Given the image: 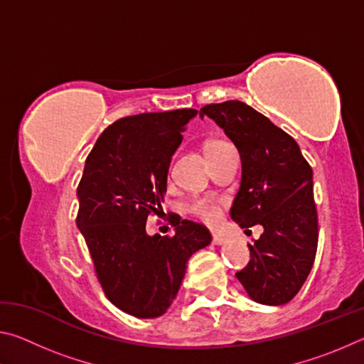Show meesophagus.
I'll use <instances>...</instances> for the list:
<instances>
[{
    "label": "esophagus",
    "mask_w": 364,
    "mask_h": 364,
    "mask_svg": "<svg viewBox=\"0 0 364 364\" xmlns=\"http://www.w3.org/2000/svg\"><path fill=\"white\" fill-rule=\"evenodd\" d=\"M212 242H213L215 245L225 244V242H226V237L221 236V234H212Z\"/></svg>",
    "instance_id": "1"
}]
</instances>
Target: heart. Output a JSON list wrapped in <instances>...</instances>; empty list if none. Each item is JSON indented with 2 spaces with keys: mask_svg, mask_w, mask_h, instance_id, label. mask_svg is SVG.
<instances>
[{
  "mask_svg": "<svg viewBox=\"0 0 364 364\" xmlns=\"http://www.w3.org/2000/svg\"><path fill=\"white\" fill-rule=\"evenodd\" d=\"M225 146H228V143L223 139L207 141L205 154L212 156V154L223 149ZM188 212L202 223L213 226L221 220V200L215 199V197H197L188 205Z\"/></svg>",
  "mask_w": 364,
  "mask_h": 364,
  "instance_id": "heart-1",
  "label": "heart"
}]
</instances>
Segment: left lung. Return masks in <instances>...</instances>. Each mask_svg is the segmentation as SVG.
I'll list each match as a JSON object with an SVG mask.
<instances>
[{
	"label": "left lung",
	"mask_w": 364,
	"mask_h": 364,
	"mask_svg": "<svg viewBox=\"0 0 364 364\" xmlns=\"http://www.w3.org/2000/svg\"><path fill=\"white\" fill-rule=\"evenodd\" d=\"M199 115L217 122L241 154L242 180L231 218L241 228L264 230L249 244L250 260L236 278L258 304L284 305L305 284L318 249L310 164L291 134L245 102L208 104Z\"/></svg>",
	"instance_id": "obj_1"
}]
</instances>
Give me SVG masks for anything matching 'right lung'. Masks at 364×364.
<instances>
[{
    "mask_svg": "<svg viewBox=\"0 0 364 364\" xmlns=\"http://www.w3.org/2000/svg\"><path fill=\"white\" fill-rule=\"evenodd\" d=\"M196 109L123 117L97 138L78 183L77 226L106 297L136 318H157L180 291L189 257L210 244L200 223L168 213L171 236H149L162 212L170 159Z\"/></svg>",
    "mask_w": 364,
    "mask_h": 364,
    "instance_id": "obj_1",
    "label": "right lung"
}]
</instances>
